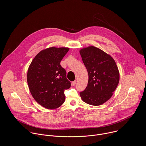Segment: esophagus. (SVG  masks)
I'll return each mask as SVG.
<instances>
[{
	"mask_svg": "<svg viewBox=\"0 0 146 146\" xmlns=\"http://www.w3.org/2000/svg\"><path fill=\"white\" fill-rule=\"evenodd\" d=\"M76 83V80H74V82H72V86H75V85Z\"/></svg>",
	"mask_w": 146,
	"mask_h": 146,
	"instance_id": "obj_1",
	"label": "esophagus"
}]
</instances>
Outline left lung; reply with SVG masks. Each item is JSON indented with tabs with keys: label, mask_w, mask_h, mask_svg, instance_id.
I'll return each mask as SVG.
<instances>
[{
	"label": "left lung",
	"mask_w": 146,
	"mask_h": 146,
	"mask_svg": "<svg viewBox=\"0 0 146 146\" xmlns=\"http://www.w3.org/2000/svg\"><path fill=\"white\" fill-rule=\"evenodd\" d=\"M89 79L85 89L80 93L85 103L99 106L112 96L119 82L120 75L115 60L101 49L93 46L80 50Z\"/></svg>",
	"instance_id": "1"
}]
</instances>
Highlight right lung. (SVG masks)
Segmentation results:
<instances>
[{"instance_id":"add662e5","label":"right lung","mask_w":146,"mask_h":146,"mask_svg":"<svg viewBox=\"0 0 146 146\" xmlns=\"http://www.w3.org/2000/svg\"><path fill=\"white\" fill-rule=\"evenodd\" d=\"M68 48L50 47L40 51L33 59L27 80L35 100L44 107L54 109L64 103V92L71 86L66 71L60 62Z\"/></svg>"}]
</instances>
